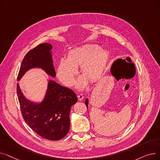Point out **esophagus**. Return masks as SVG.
Listing matches in <instances>:
<instances>
[{"label":"esophagus","instance_id":"esophagus-1","mask_svg":"<svg viewBox=\"0 0 160 160\" xmlns=\"http://www.w3.org/2000/svg\"><path fill=\"white\" fill-rule=\"evenodd\" d=\"M77 97H78V100H80V101H81V100H82L83 98V95L82 94H79L77 96Z\"/></svg>","mask_w":160,"mask_h":160}]
</instances>
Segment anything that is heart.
<instances>
[{"instance_id": "1", "label": "heart", "mask_w": 160, "mask_h": 160, "mask_svg": "<svg viewBox=\"0 0 160 160\" xmlns=\"http://www.w3.org/2000/svg\"><path fill=\"white\" fill-rule=\"evenodd\" d=\"M109 54L106 50L95 44H88L71 50L67 59L62 58L57 67V75L60 81L67 86L75 82L77 67L83 76L77 81L78 89L84 88L88 82L97 80L103 72L107 64Z\"/></svg>"}]
</instances>
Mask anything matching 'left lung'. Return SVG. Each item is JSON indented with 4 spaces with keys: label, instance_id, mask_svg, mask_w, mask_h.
<instances>
[{
    "label": "left lung",
    "instance_id": "8db88e82",
    "mask_svg": "<svg viewBox=\"0 0 160 160\" xmlns=\"http://www.w3.org/2000/svg\"><path fill=\"white\" fill-rule=\"evenodd\" d=\"M86 105L87 106V108H88V98H86Z\"/></svg>",
    "mask_w": 160,
    "mask_h": 160
}]
</instances>
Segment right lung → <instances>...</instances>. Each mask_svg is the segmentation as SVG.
Returning a JSON list of instances; mask_svg holds the SVG:
<instances>
[{"label": "right lung", "instance_id": "right-lung-1", "mask_svg": "<svg viewBox=\"0 0 160 160\" xmlns=\"http://www.w3.org/2000/svg\"><path fill=\"white\" fill-rule=\"evenodd\" d=\"M52 46L40 44L25 55L18 76L19 80L27 71L34 67L43 69L52 77H56L51 51ZM17 93L24 121L39 136L46 139L57 141L64 138L70 128L69 114L71 106L77 102L74 92L49 80L43 102L36 104L23 95L19 83Z\"/></svg>", "mask_w": 160, "mask_h": 160}]
</instances>
